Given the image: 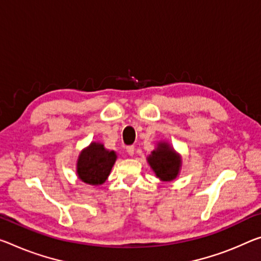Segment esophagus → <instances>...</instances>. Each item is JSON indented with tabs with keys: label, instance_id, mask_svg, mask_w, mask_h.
<instances>
[{
	"label": "esophagus",
	"instance_id": "1",
	"mask_svg": "<svg viewBox=\"0 0 261 261\" xmlns=\"http://www.w3.org/2000/svg\"><path fill=\"white\" fill-rule=\"evenodd\" d=\"M126 152L129 155H134L135 154V146H127Z\"/></svg>",
	"mask_w": 261,
	"mask_h": 261
}]
</instances>
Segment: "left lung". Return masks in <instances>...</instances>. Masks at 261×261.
Segmentation results:
<instances>
[{
  "label": "left lung",
  "instance_id": "8db88e82",
  "mask_svg": "<svg viewBox=\"0 0 261 261\" xmlns=\"http://www.w3.org/2000/svg\"><path fill=\"white\" fill-rule=\"evenodd\" d=\"M147 163L161 181H172L179 175L182 161L168 143L160 142L155 150L147 156Z\"/></svg>",
  "mask_w": 261,
  "mask_h": 261
}]
</instances>
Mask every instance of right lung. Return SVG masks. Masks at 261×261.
<instances>
[{"label": "right lung", "instance_id": "1", "mask_svg": "<svg viewBox=\"0 0 261 261\" xmlns=\"http://www.w3.org/2000/svg\"><path fill=\"white\" fill-rule=\"evenodd\" d=\"M116 158L115 151L107 150L103 144L93 142L79 154L76 164L79 179L88 185H102L108 179Z\"/></svg>", "mask_w": 261, "mask_h": 261}]
</instances>
